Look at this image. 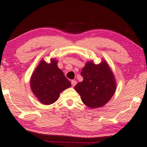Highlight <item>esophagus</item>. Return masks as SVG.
<instances>
[{
  "label": "esophagus",
  "mask_w": 147,
  "mask_h": 147,
  "mask_svg": "<svg viewBox=\"0 0 147 147\" xmlns=\"http://www.w3.org/2000/svg\"><path fill=\"white\" fill-rule=\"evenodd\" d=\"M71 84H72V86H74L76 84V81L74 80H71Z\"/></svg>",
  "instance_id": "obj_1"
}]
</instances>
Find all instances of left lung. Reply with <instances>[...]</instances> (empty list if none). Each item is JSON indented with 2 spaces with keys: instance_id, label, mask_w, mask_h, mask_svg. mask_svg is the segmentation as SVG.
<instances>
[{
  "instance_id": "8db88e82",
  "label": "left lung",
  "mask_w": 147,
  "mask_h": 147,
  "mask_svg": "<svg viewBox=\"0 0 147 147\" xmlns=\"http://www.w3.org/2000/svg\"><path fill=\"white\" fill-rule=\"evenodd\" d=\"M80 74L83 81L74 86L84 104L91 108H100L108 102L115 93V78L108 65L103 61L95 65L88 62Z\"/></svg>"
}]
</instances>
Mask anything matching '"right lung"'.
I'll use <instances>...</instances> for the list:
<instances>
[{
  "label": "right lung",
  "instance_id": "add662e5",
  "mask_svg": "<svg viewBox=\"0 0 147 147\" xmlns=\"http://www.w3.org/2000/svg\"><path fill=\"white\" fill-rule=\"evenodd\" d=\"M32 91L42 104L49 105L57 100L59 93L71 86L55 59L47 63L42 60L30 80Z\"/></svg>",
  "mask_w": 147,
  "mask_h": 147
}]
</instances>
